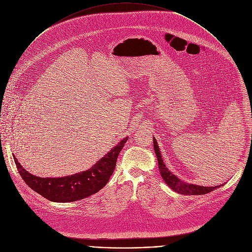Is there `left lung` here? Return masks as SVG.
Here are the masks:
<instances>
[{
    "label": "left lung",
    "mask_w": 252,
    "mask_h": 252,
    "mask_svg": "<svg viewBox=\"0 0 252 252\" xmlns=\"http://www.w3.org/2000/svg\"><path fill=\"white\" fill-rule=\"evenodd\" d=\"M154 148H155V153L158 158V168L160 175L164 183L175 192H178L181 194H186V195H200V194H206L208 192L213 191L214 189H217L220 188L223 185L218 186V187H201L193 184H188L183 182L182 179H179L176 175H174L165 165L163 162L162 155L160 153L159 147L158 145V141L156 137H154Z\"/></svg>",
    "instance_id": "8db88e82"
}]
</instances>
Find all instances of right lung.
I'll return each mask as SVG.
<instances>
[{"instance_id":"obj_1","label":"right lung","mask_w":252,"mask_h":252,"mask_svg":"<svg viewBox=\"0 0 252 252\" xmlns=\"http://www.w3.org/2000/svg\"><path fill=\"white\" fill-rule=\"evenodd\" d=\"M127 136L104 155L88 170L63 177H39L27 171L17 158L14 160L24 182L32 190L54 202H71L89 197L100 190L110 181L118 157Z\"/></svg>"}]
</instances>
